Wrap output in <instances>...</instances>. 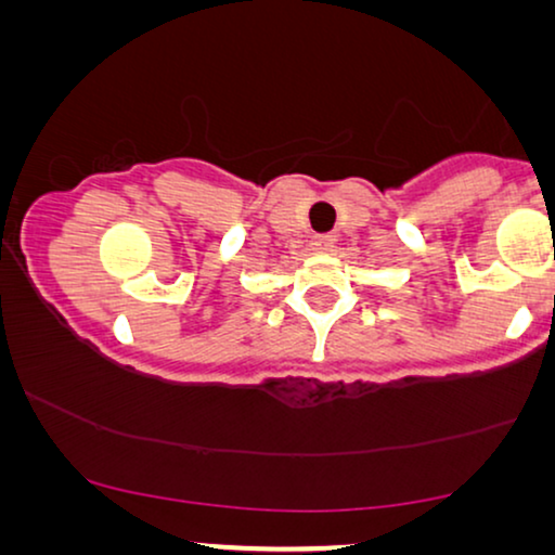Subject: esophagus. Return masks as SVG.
Masks as SVG:
<instances>
[{
  "label": "esophagus",
  "instance_id": "obj_1",
  "mask_svg": "<svg viewBox=\"0 0 555 555\" xmlns=\"http://www.w3.org/2000/svg\"><path fill=\"white\" fill-rule=\"evenodd\" d=\"M334 236H330V233H322V236H314V241H311V248H314L317 254H330L334 251Z\"/></svg>",
  "mask_w": 555,
  "mask_h": 555
}]
</instances>
